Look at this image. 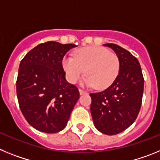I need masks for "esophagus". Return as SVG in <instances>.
Instances as JSON below:
<instances>
[{"label":"esophagus","instance_id":"esophagus-1","mask_svg":"<svg viewBox=\"0 0 160 160\" xmlns=\"http://www.w3.org/2000/svg\"><path fill=\"white\" fill-rule=\"evenodd\" d=\"M79 93H80V94H81V95H82V94H86V93H87V92H86V91H84V90H82V89H79Z\"/></svg>","mask_w":160,"mask_h":160}]
</instances>
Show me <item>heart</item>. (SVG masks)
<instances>
[{
	"label": "heart",
	"mask_w": 160,
	"mask_h": 160,
	"mask_svg": "<svg viewBox=\"0 0 160 160\" xmlns=\"http://www.w3.org/2000/svg\"><path fill=\"white\" fill-rule=\"evenodd\" d=\"M62 66L68 81L76 83L86 73L84 84L94 86L98 90L110 87L118 77L120 62L118 55L101 46H87L78 49L74 58L66 56ZM86 72H84V70Z\"/></svg>",
	"instance_id": "b5f03b06"
}]
</instances>
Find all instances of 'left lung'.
Here are the masks:
<instances>
[{"instance_id":"left-lung-1","label":"left lung","mask_w":160,"mask_h":160,"mask_svg":"<svg viewBox=\"0 0 160 160\" xmlns=\"http://www.w3.org/2000/svg\"><path fill=\"white\" fill-rule=\"evenodd\" d=\"M118 55L120 69L114 82L103 91L90 93V112L95 128L113 135L125 131L140 111L144 79L138 59L115 44H105Z\"/></svg>"}]
</instances>
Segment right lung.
Returning a JSON list of instances; mask_svg holds the SVG:
<instances>
[{
	"label": "right lung",
	"instance_id": "add662e5",
	"mask_svg": "<svg viewBox=\"0 0 160 160\" xmlns=\"http://www.w3.org/2000/svg\"><path fill=\"white\" fill-rule=\"evenodd\" d=\"M73 44L42 43L21 61L17 95L22 113L38 131L57 133L66 128L79 98L76 86L66 80L62 59Z\"/></svg>",
	"mask_w": 160,
	"mask_h": 160
}]
</instances>
